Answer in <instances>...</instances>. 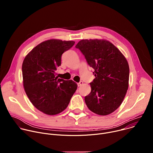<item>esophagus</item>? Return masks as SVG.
Segmentation results:
<instances>
[{"label":"esophagus","mask_w":153,"mask_h":153,"mask_svg":"<svg viewBox=\"0 0 153 153\" xmlns=\"http://www.w3.org/2000/svg\"><path fill=\"white\" fill-rule=\"evenodd\" d=\"M83 82L82 81H80L79 83H77V86H80L81 85H83Z\"/></svg>","instance_id":"34e87169"}]
</instances>
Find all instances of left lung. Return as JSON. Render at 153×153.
<instances>
[{"instance_id":"obj_1","label":"left lung","mask_w":153,"mask_h":153,"mask_svg":"<svg viewBox=\"0 0 153 153\" xmlns=\"http://www.w3.org/2000/svg\"><path fill=\"white\" fill-rule=\"evenodd\" d=\"M94 69L95 79L90 83L91 93L85 96L92 112L106 116L122 104L128 88V63L112 43L103 39H83L76 45Z\"/></svg>"}]
</instances>
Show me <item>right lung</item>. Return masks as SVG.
<instances>
[{
    "mask_svg": "<svg viewBox=\"0 0 153 153\" xmlns=\"http://www.w3.org/2000/svg\"><path fill=\"white\" fill-rule=\"evenodd\" d=\"M74 43L48 40L34 47L24 60L22 70L25 93L32 104L46 114L56 115L65 110L77 90V85L72 80L56 76L62 54Z\"/></svg>",
    "mask_w": 153,
    "mask_h": 153,
    "instance_id": "1",
    "label": "right lung"
}]
</instances>
